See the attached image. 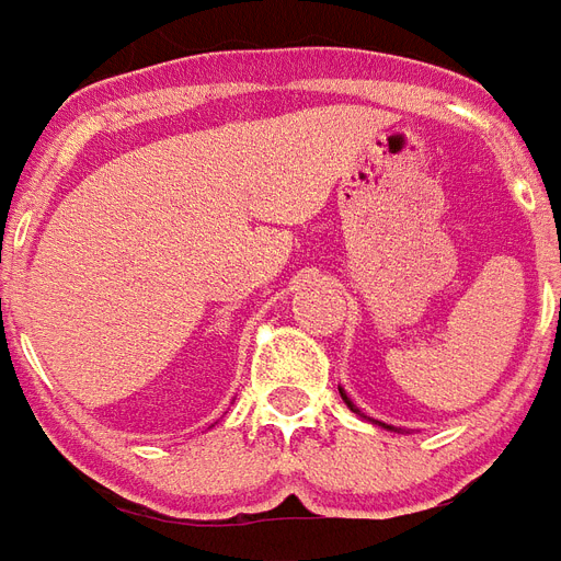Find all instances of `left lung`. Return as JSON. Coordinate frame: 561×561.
<instances>
[{
	"label": "left lung",
	"instance_id": "1",
	"mask_svg": "<svg viewBox=\"0 0 561 561\" xmlns=\"http://www.w3.org/2000/svg\"><path fill=\"white\" fill-rule=\"evenodd\" d=\"M339 392H342V401H344V404H347V408L354 410V413H359V408H356L354 401H351V398H347V392H344V389H339ZM377 425H383V428H392V425H386V422H377Z\"/></svg>",
	"mask_w": 561,
	"mask_h": 561
}]
</instances>
